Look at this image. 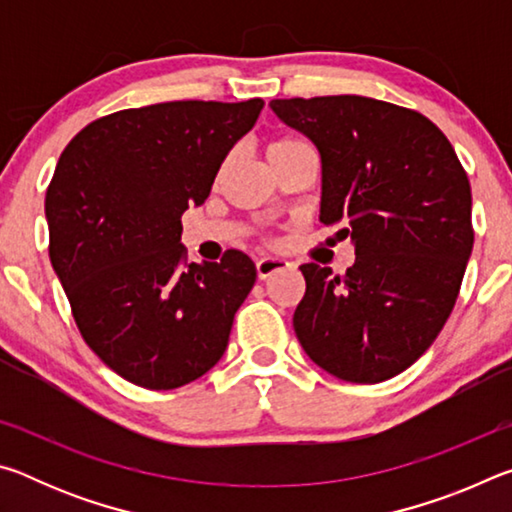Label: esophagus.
<instances>
[{"instance_id":"obj_1","label":"esophagus","mask_w":512,"mask_h":512,"mask_svg":"<svg viewBox=\"0 0 512 512\" xmlns=\"http://www.w3.org/2000/svg\"><path fill=\"white\" fill-rule=\"evenodd\" d=\"M287 268H291V262H287V259L282 257H262L257 262V277L259 280H268L273 273H280V271H287Z\"/></svg>"}]
</instances>
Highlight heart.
I'll list each match as a JSON object with an SVG mask.
<instances>
[{"instance_id": "heart-1", "label": "heart", "mask_w": 512, "mask_h": 512, "mask_svg": "<svg viewBox=\"0 0 512 512\" xmlns=\"http://www.w3.org/2000/svg\"><path fill=\"white\" fill-rule=\"evenodd\" d=\"M309 149L305 142L296 140V137H277L271 144H268V160L273 158H282V155H289L293 151H302Z\"/></svg>"}]
</instances>
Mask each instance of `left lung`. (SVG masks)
Here are the masks:
<instances>
[{"instance_id":"1","label":"left lung","mask_w":512,"mask_h":512,"mask_svg":"<svg viewBox=\"0 0 512 512\" xmlns=\"http://www.w3.org/2000/svg\"><path fill=\"white\" fill-rule=\"evenodd\" d=\"M323 158L320 221L357 262L302 264L293 329L309 359L354 384L400 375L436 341L472 253V189L445 133L418 110L336 94L273 99Z\"/></svg>"}]
</instances>
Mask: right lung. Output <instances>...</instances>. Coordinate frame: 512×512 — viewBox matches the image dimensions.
<instances>
[{
	"label": "right lung",
	"mask_w": 512,
	"mask_h": 512,
	"mask_svg": "<svg viewBox=\"0 0 512 512\" xmlns=\"http://www.w3.org/2000/svg\"><path fill=\"white\" fill-rule=\"evenodd\" d=\"M262 99L167 101L90 121L47 187L49 259L90 350L119 377L171 391L223 357L255 284L239 250L189 264L180 216L210 196Z\"/></svg>",
	"instance_id": "right-lung-1"
}]
</instances>
